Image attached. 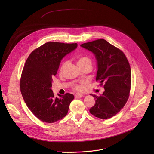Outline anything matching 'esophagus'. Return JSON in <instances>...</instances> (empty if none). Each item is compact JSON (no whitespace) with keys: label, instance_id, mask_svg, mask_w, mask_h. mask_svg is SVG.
I'll list each match as a JSON object with an SVG mask.
<instances>
[{"label":"esophagus","instance_id":"34e87169","mask_svg":"<svg viewBox=\"0 0 154 154\" xmlns=\"http://www.w3.org/2000/svg\"><path fill=\"white\" fill-rule=\"evenodd\" d=\"M83 97V94H81V93H76L75 94V98H80V97Z\"/></svg>","mask_w":154,"mask_h":154}]
</instances>
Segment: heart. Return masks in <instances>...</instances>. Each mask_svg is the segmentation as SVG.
<instances>
[{
    "instance_id": "heart-1",
    "label": "heart",
    "mask_w": 154,
    "mask_h": 154,
    "mask_svg": "<svg viewBox=\"0 0 154 154\" xmlns=\"http://www.w3.org/2000/svg\"><path fill=\"white\" fill-rule=\"evenodd\" d=\"M66 63H63V65H62V68L64 67V66L65 65ZM77 64L79 66V67H82V66H89L92 68V65H93V63L91 60L88 57H85V56H82V57H79L77 60ZM75 88L76 90H81L82 87L80 86H75Z\"/></svg>"
}]
</instances>
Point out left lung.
Here are the masks:
<instances>
[{
  "label": "left lung",
  "mask_w": 154,
  "mask_h": 154,
  "mask_svg": "<svg viewBox=\"0 0 154 154\" xmlns=\"http://www.w3.org/2000/svg\"><path fill=\"white\" fill-rule=\"evenodd\" d=\"M80 46L95 55L96 80L103 84L105 89L99 97L90 94L96 103L90 112L100 119L110 118L121 111L128 99L131 80L129 63L123 52L103 39L83 43Z\"/></svg>",
  "instance_id": "left-lung-1"
}]
</instances>
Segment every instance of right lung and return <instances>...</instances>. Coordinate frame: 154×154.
<instances>
[{
  "mask_svg": "<svg viewBox=\"0 0 154 154\" xmlns=\"http://www.w3.org/2000/svg\"><path fill=\"white\" fill-rule=\"evenodd\" d=\"M77 47V43L46 42L34 50L26 60L20 81V91L27 107L41 121L53 123L68 112L74 95L58 94L59 97H55L52 82L61 60Z\"/></svg>",
  "mask_w": 154,
  "mask_h": 154,
  "instance_id": "1",
  "label": "right lung"
}]
</instances>
